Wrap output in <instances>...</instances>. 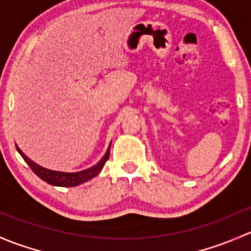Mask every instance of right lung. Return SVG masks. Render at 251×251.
I'll use <instances>...</instances> for the list:
<instances>
[{
	"label": "right lung",
	"instance_id": "obj_1",
	"mask_svg": "<svg viewBox=\"0 0 251 251\" xmlns=\"http://www.w3.org/2000/svg\"><path fill=\"white\" fill-rule=\"evenodd\" d=\"M111 146V144H110ZM110 146H108L106 153L105 156L100 159L99 163H97L94 167L88 168L86 170H82V172H77V173H63V172H54V170H49L46 169V168L41 167V165L36 164L35 162L31 161L29 157H26L24 154V152L17 147L18 152L22 154V157L24 158V161L29 164V167L31 168L33 173L37 175L38 177L46 181L49 185L53 186H61V187H74V186L81 185V183L88 181V180L93 179L94 176H97L101 169L104 168L105 163L110 157Z\"/></svg>",
	"mask_w": 251,
	"mask_h": 251
}]
</instances>
